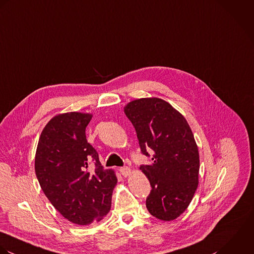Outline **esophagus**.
<instances>
[{
    "label": "esophagus",
    "mask_w": 254,
    "mask_h": 254,
    "mask_svg": "<svg viewBox=\"0 0 254 254\" xmlns=\"http://www.w3.org/2000/svg\"><path fill=\"white\" fill-rule=\"evenodd\" d=\"M120 173L124 177H128L131 175V170L128 167H123V168H120Z\"/></svg>",
    "instance_id": "34e87169"
}]
</instances>
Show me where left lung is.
<instances>
[{"label":"left lung","mask_w":254,"mask_h":254,"mask_svg":"<svg viewBox=\"0 0 254 254\" xmlns=\"http://www.w3.org/2000/svg\"><path fill=\"white\" fill-rule=\"evenodd\" d=\"M124 112L136 130L141 152L153 151L152 163L140 167L152 188L146 207L159 220H175L198 187L199 153L191 128L178 110L157 97L130 101Z\"/></svg>","instance_id":"8db88e82"}]
</instances>
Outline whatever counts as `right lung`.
<instances>
[{"instance_id":"right-lung-1","label":"right lung","mask_w":254,"mask_h":254,"mask_svg":"<svg viewBox=\"0 0 254 254\" xmlns=\"http://www.w3.org/2000/svg\"><path fill=\"white\" fill-rule=\"evenodd\" d=\"M92 114L68 112L52 118L43 128L35 154L39 185L64 218L86 226L110 212L118 183L114 170H104L98 153L87 142L85 128ZM91 159L97 170H87Z\"/></svg>"}]
</instances>
